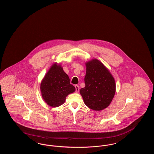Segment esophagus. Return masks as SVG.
I'll return each mask as SVG.
<instances>
[{
  "mask_svg": "<svg viewBox=\"0 0 154 154\" xmlns=\"http://www.w3.org/2000/svg\"><path fill=\"white\" fill-rule=\"evenodd\" d=\"M75 91H76L77 92H79L80 87H79V86L78 85H75Z\"/></svg>",
  "mask_w": 154,
  "mask_h": 154,
  "instance_id": "1",
  "label": "esophagus"
}]
</instances>
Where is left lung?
Returning a JSON list of instances; mask_svg holds the SVG:
<instances>
[{
	"instance_id": "1",
	"label": "left lung",
	"mask_w": 154,
	"mask_h": 154,
	"mask_svg": "<svg viewBox=\"0 0 154 154\" xmlns=\"http://www.w3.org/2000/svg\"><path fill=\"white\" fill-rule=\"evenodd\" d=\"M85 87L80 91L84 103L94 110L107 108L113 100L116 84L105 66L95 59L86 63Z\"/></svg>"
}]
</instances>
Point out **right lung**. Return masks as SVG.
I'll return each instance as SVG.
<instances>
[{"mask_svg": "<svg viewBox=\"0 0 154 154\" xmlns=\"http://www.w3.org/2000/svg\"><path fill=\"white\" fill-rule=\"evenodd\" d=\"M75 90L68 75L56 63L51 67L41 84L42 97L46 103L52 107L62 105L66 97Z\"/></svg>", "mask_w": 154, "mask_h": 154, "instance_id": "right-lung-1", "label": "right lung"}]
</instances>
